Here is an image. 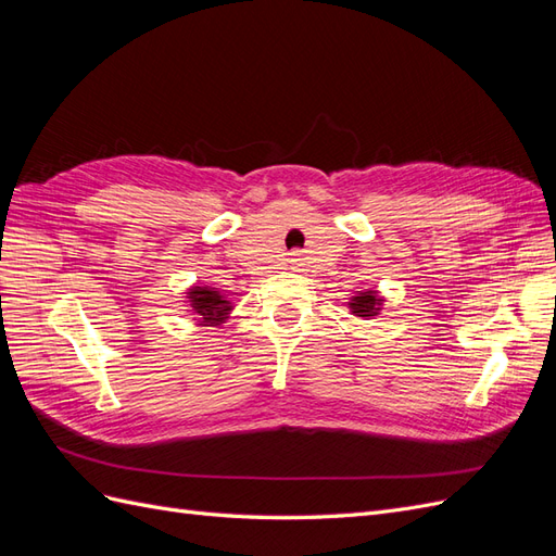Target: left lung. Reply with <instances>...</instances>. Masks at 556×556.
<instances>
[{"label":"left lung","mask_w":556,"mask_h":556,"mask_svg":"<svg viewBox=\"0 0 556 556\" xmlns=\"http://www.w3.org/2000/svg\"><path fill=\"white\" fill-rule=\"evenodd\" d=\"M382 296L376 292V290H366V292H359L357 296H352L348 301V308L352 311V315L357 317H376L380 311H382Z\"/></svg>","instance_id":"obj_1"}]
</instances>
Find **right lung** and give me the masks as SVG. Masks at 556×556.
I'll list each match as a JSON object with an SVG mask.
<instances>
[{"label":"right lung","mask_w":556,"mask_h":556,"mask_svg":"<svg viewBox=\"0 0 556 556\" xmlns=\"http://www.w3.org/2000/svg\"><path fill=\"white\" fill-rule=\"evenodd\" d=\"M185 294H188L199 327H220L233 308L231 301L220 290L208 288V285H194Z\"/></svg>","instance_id":"add662e5"}]
</instances>
